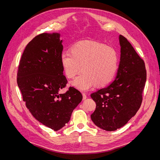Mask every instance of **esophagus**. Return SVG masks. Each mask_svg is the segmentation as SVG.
I'll return each instance as SVG.
<instances>
[{
	"label": "esophagus",
	"mask_w": 160,
	"mask_h": 160,
	"mask_svg": "<svg viewBox=\"0 0 160 160\" xmlns=\"http://www.w3.org/2000/svg\"><path fill=\"white\" fill-rule=\"evenodd\" d=\"M87 98V95L84 93H83V100H85Z\"/></svg>",
	"instance_id": "esophagus-1"
}]
</instances>
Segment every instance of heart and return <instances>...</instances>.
Wrapping results in <instances>:
<instances>
[{
    "label": "heart",
    "instance_id": "1",
    "mask_svg": "<svg viewBox=\"0 0 160 160\" xmlns=\"http://www.w3.org/2000/svg\"><path fill=\"white\" fill-rule=\"evenodd\" d=\"M119 55L114 48L94 41H84L72 46L69 52H62L60 63L65 76L72 79L82 73L71 85L82 91L103 87L113 79L119 67Z\"/></svg>",
    "mask_w": 160,
    "mask_h": 160
}]
</instances>
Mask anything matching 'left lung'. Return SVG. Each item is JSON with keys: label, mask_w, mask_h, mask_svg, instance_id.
Segmentation results:
<instances>
[{"label": "left lung", "mask_w": 160, "mask_h": 160, "mask_svg": "<svg viewBox=\"0 0 160 160\" xmlns=\"http://www.w3.org/2000/svg\"><path fill=\"white\" fill-rule=\"evenodd\" d=\"M120 62L115 80L91 94L96 109L91 118L106 131L123 127L137 113L143 99L147 72L144 61L123 35H119Z\"/></svg>", "instance_id": "1"}]
</instances>
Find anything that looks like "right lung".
Wrapping results in <instances>:
<instances>
[{"instance_id":"add662e5","label":"right lung","mask_w":160,"mask_h":160,"mask_svg":"<svg viewBox=\"0 0 160 160\" xmlns=\"http://www.w3.org/2000/svg\"><path fill=\"white\" fill-rule=\"evenodd\" d=\"M62 49L59 34H39L26 46L17 71V84L26 107L37 120L54 131L69 122L83 99L73 87L59 93L67 83L60 63Z\"/></svg>"}]
</instances>
